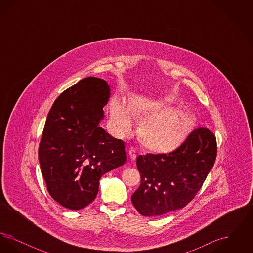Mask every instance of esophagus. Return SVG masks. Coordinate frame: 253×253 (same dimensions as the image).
I'll list each match as a JSON object with an SVG mask.
<instances>
[{"instance_id": "1", "label": "esophagus", "mask_w": 253, "mask_h": 253, "mask_svg": "<svg viewBox=\"0 0 253 253\" xmlns=\"http://www.w3.org/2000/svg\"><path fill=\"white\" fill-rule=\"evenodd\" d=\"M129 156L132 158V160H134V159L136 158L137 154H136V150H135L134 148H132H132L129 149Z\"/></svg>"}]
</instances>
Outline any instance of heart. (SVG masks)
I'll return each instance as SVG.
<instances>
[{
  "label": "heart",
  "mask_w": 253,
  "mask_h": 253,
  "mask_svg": "<svg viewBox=\"0 0 253 253\" xmlns=\"http://www.w3.org/2000/svg\"><path fill=\"white\" fill-rule=\"evenodd\" d=\"M132 118L145 119L139 137L156 154H169L185 142L193 128V118L182 109H169L168 101L135 95L125 100L120 96L110 101V122L115 132L124 135L131 131Z\"/></svg>",
  "instance_id": "b5f03b06"
}]
</instances>
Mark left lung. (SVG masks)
<instances>
[{
    "instance_id": "left-lung-1",
    "label": "left lung",
    "mask_w": 253,
    "mask_h": 253,
    "mask_svg": "<svg viewBox=\"0 0 253 253\" xmlns=\"http://www.w3.org/2000/svg\"><path fill=\"white\" fill-rule=\"evenodd\" d=\"M216 138L207 128H197L169 154L138 156L141 182L132 203L143 216H158L184 208L201 189L214 165Z\"/></svg>"
}]
</instances>
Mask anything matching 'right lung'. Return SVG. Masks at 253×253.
Returning a JSON list of instances; mask_svg holds the SVG:
<instances>
[{
    "mask_svg": "<svg viewBox=\"0 0 253 253\" xmlns=\"http://www.w3.org/2000/svg\"><path fill=\"white\" fill-rule=\"evenodd\" d=\"M110 89L88 77L60 94L49 111L39 162L51 197L69 210L92 203L100 177L126 162L124 142L99 127Z\"/></svg>",
    "mask_w": 253,
    "mask_h": 253,
    "instance_id": "add662e5",
    "label": "right lung"
}]
</instances>
